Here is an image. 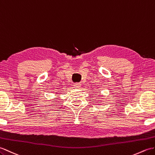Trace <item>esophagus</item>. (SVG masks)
Masks as SVG:
<instances>
[{
	"instance_id": "obj_1",
	"label": "esophagus",
	"mask_w": 155,
	"mask_h": 155,
	"mask_svg": "<svg viewBox=\"0 0 155 155\" xmlns=\"http://www.w3.org/2000/svg\"><path fill=\"white\" fill-rule=\"evenodd\" d=\"M73 86H74V88H79L81 86V84L76 83V84H74L73 85Z\"/></svg>"
}]
</instances>
